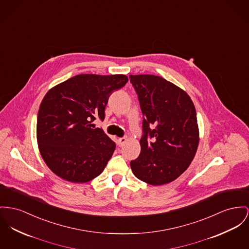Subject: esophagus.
<instances>
[{"label": "esophagus", "mask_w": 249, "mask_h": 249, "mask_svg": "<svg viewBox=\"0 0 249 249\" xmlns=\"http://www.w3.org/2000/svg\"><path fill=\"white\" fill-rule=\"evenodd\" d=\"M126 140H127V139L124 138H124H120V139L118 140V144H119V146H120V147L123 146L124 143L126 142Z\"/></svg>", "instance_id": "esophagus-1"}]
</instances>
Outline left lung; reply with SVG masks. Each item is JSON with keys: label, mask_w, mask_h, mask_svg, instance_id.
<instances>
[{"label": "left lung", "mask_w": 249, "mask_h": 249, "mask_svg": "<svg viewBox=\"0 0 249 249\" xmlns=\"http://www.w3.org/2000/svg\"><path fill=\"white\" fill-rule=\"evenodd\" d=\"M143 115L140 156L130 166L137 178L154 186L177 179L194 160L199 143L195 105L164 78L129 75Z\"/></svg>", "instance_id": "obj_1"}]
</instances>
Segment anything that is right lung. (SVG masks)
<instances>
[{"label": "right lung", "instance_id": "right-lung-1", "mask_svg": "<svg viewBox=\"0 0 249 249\" xmlns=\"http://www.w3.org/2000/svg\"><path fill=\"white\" fill-rule=\"evenodd\" d=\"M124 74H79L52 88L36 121L40 155L51 171L67 181L85 183L104 171L115 142L91 123L105 119L111 93L123 88Z\"/></svg>", "mask_w": 249, "mask_h": 249}]
</instances>
